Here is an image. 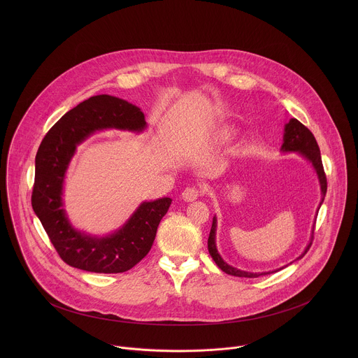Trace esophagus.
Listing matches in <instances>:
<instances>
[{"mask_svg": "<svg viewBox=\"0 0 358 358\" xmlns=\"http://www.w3.org/2000/svg\"><path fill=\"white\" fill-rule=\"evenodd\" d=\"M200 194H201V192H200L197 187H187V189H185V190H183V193H182V199H183L185 201L190 203V201L197 200V199L200 197Z\"/></svg>", "mask_w": 358, "mask_h": 358, "instance_id": "34e87169", "label": "esophagus"}]
</instances>
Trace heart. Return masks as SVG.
<instances>
[{
  "mask_svg": "<svg viewBox=\"0 0 358 358\" xmlns=\"http://www.w3.org/2000/svg\"><path fill=\"white\" fill-rule=\"evenodd\" d=\"M226 135H227V132H226Z\"/></svg>",
  "mask_w": 358,
  "mask_h": 358,
  "instance_id": "b5f03b06",
  "label": "heart"
}]
</instances>
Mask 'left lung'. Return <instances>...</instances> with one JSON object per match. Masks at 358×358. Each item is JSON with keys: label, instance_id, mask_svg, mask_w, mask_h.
Returning <instances> with one entry per match:
<instances>
[{"label": "left lung", "instance_id": "8db88e82", "mask_svg": "<svg viewBox=\"0 0 358 358\" xmlns=\"http://www.w3.org/2000/svg\"><path fill=\"white\" fill-rule=\"evenodd\" d=\"M281 150L284 153H299L301 155H303L307 161L313 165V168H314V171H315V173L318 176L320 186H321V203H320V206H321L322 201H324V197L327 194V176H325L322 161H321L320 148L317 145V141H315L314 135L310 132V129L306 128L301 121H298L296 118H291L289 122L284 128V143L281 146ZM313 234H314V229H313V233H311L310 244L307 245L305 252L299 256V257H296V260L302 259L303 256L306 255L307 251L310 250L311 243H313V237H314ZM215 238H216V217H213V220H212V227H210V233H209V237H208V251H209V255L212 256V259L215 260V263L219 266V268L222 271H224L226 274L236 275V277L256 278V277H260V275H264V274H270V273H274V271H278V270L284 268V267H281V268L274 270V271H263V273H251V271H244V270L236 268V267L227 264L222 259V256L219 255V252L216 250Z\"/></svg>", "mask_w": 358, "mask_h": 358}]
</instances>
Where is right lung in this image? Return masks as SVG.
I'll list each match as a JSON object with an SVG mask.
<instances>
[{
  "mask_svg": "<svg viewBox=\"0 0 358 358\" xmlns=\"http://www.w3.org/2000/svg\"><path fill=\"white\" fill-rule=\"evenodd\" d=\"M146 127L139 107L98 95L67 111L43 139L36 155L31 205L56 252L69 266L92 273H124L149 254L171 199L142 203L120 230L101 238L76 230L62 200L66 171L84 139L108 128L142 132Z\"/></svg>",
  "mask_w": 358,
  "mask_h": 358,
  "instance_id": "add662e5",
  "label": "right lung"
}]
</instances>
